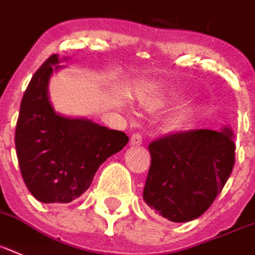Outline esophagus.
Returning a JSON list of instances; mask_svg holds the SVG:
<instances>
[{
  "mask_svg": "<svg viewBox=\"0 0 255 255\" xmlns=\"http://www.w3.org/2000/svg\"><path fill=\"white\" fill-rule=\"evenodd\" d=\"M130 143H131L132 146H140L142 144V135L135 132V134H132L131 139H130Z\"/></svg>",
  "mask_w": 255,
  "mask_h": 255,
  "instance_id": "34e87169",
  "label": "esophagus"
}]
</instances>
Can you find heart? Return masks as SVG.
<instances>
[{
    "mask_svg": "<svg viewBox=\"0 0 255 255\" xmlns=\"http://www.w3.org/2000/svg\"><path fill=\"white\" fill-rule=\"evenodd\" d=\"M182 92L176 91V90H169L165 94L157 95L153 98L148 99L146 103V108L150 112H160L164 109H168L170 107H173L176 103H178L182 98ZM191 119L190 116L186 113H181V115L174 116L173 119L168 123V128L172 132H184L190 128Z\"/></svg>",
    "mask_w": 255,
    "mask_h": 255,
    "instance_id": "1",
    "label": "heart"
}]
</instances>
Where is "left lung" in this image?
Returning <instances> with one entry per match:
<instances>
[{"label":"left lung","mask_w":255,"mask_h":255,"mask_svg":"<svg viewBox=\"0 0 255 255\" xmlns=\"http://www.w3.org/2000/svg\"><path fill=\"white\" fill-rule=\"evenodd\" d=\"M231 128L176 132L148 146L151 165L143 201L173 223L199 218L220 194L235 165Z\"/></svg>","instance_id":"8db88e82"}]
</instances>
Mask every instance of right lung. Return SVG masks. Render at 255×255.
Masks as SVG:
<instances>
[{
	"label": "right lung",
	"mask_w": 255,
	"mask_h": 255,
	"mask_svg": "<svg viewBox=\"0 0 255 255\" xmlns=\"http://www.w3.org/2000/svg\"><path fill=\"white\" fill-rule=\"evenodd\" d=\"M60 62L58 54H53L33 74L23 95L15 129L20 173L31 194L43 203L79 198L99 167L129 142L123 131L56 113L48 85L53 71L64 67Z\"/></svg>",
	"instance_id": "right-lung-1"
}]
</instances>
